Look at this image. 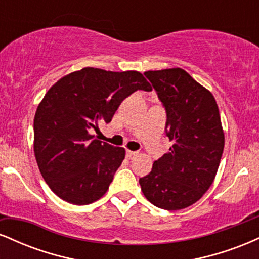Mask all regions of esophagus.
Masks as SVG:
<instances>
[{"instance_id": "obj_1", "label": "esophagus", "mask_w": 259, "mask_h": 259, "mask_svg": "<svg viewBox=\"0 0 259 259\" xmlns=\"http://www.w3.org/2000/svg\"><path fill=\"white\" fill-rule=\"evenodd\" d=\"M135 156H138V152H135V151H126V157L129 159L134 158Z\"/></svg>"}]
</instances>
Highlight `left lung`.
<instances>
[{
    "label": "left lung",
    "instance_id": "8db88e82",
    "mask_svg": "<svg viewBox=\"0 0 259 259\" xmlns=\"http://www.w3.org/2000/svg\"><path fill=\"white\" fill-rule=\"evenodd\" d=\"M167 113L165 133L173 146L154 160L139 183L156 207L178 210L197 202L214 180L224 150V132L214 97L181 68L148 70Z\"/></svg>",
    "mask_w": 259,
    "mask_h": 259
}]
</instances>
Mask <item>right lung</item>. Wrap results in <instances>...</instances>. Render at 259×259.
Segmentation results:
<instances>
[{"label": "right lung", "instance_id": "add662e5", "mask_svg": "<svg viewBox=\"0 0 259 259\" xmlns=\"http://www.w3.org/2000/svg\"><path fill=\"white\" fill-rule=\"evenodd\" d=\"M138 90H152L141 73L88 67L63 76L46 92L34 118V153L58 197L82 206L106 194L125 150L92 134Z\"/></svg>", "mask_w": 259, "mask_h": 259}]
</instances>
